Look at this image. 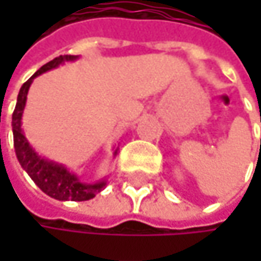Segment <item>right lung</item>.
<instances>
[{"label": "right lung", "mask_w": 261, "mask_h": 261, "mask_svg": "<svg viewBox=\"0 0 261 261\" xmlns=\"http://www.w3.org/2000/svg\"><path fill=\"white\" fill-rule=\"evenodd\" d=\"M79 59L77 56H60L56 57L54 60L48 62L43 65L31 79H28L22 84L19 93H18V101L16 107L12 116V127H13V143H15V151L16 157L24 168L30 178L36 182V186L45 192L48 196L59 199V201H87L92 199L96 193H99L106 181L95 182V184H87V182L80 181L79 177L72 172H69L63 165H59L56 162H49L43 157H40L28 143V140L24 136V131L21 128V119L24 113V107L27 102V93L28 89L33 83V80L37 75L57 68L59 65L65 62H71ZM116 154V151H115Z\"/></svg>", "instance_id": "right-lung-1"}]
</instances>
